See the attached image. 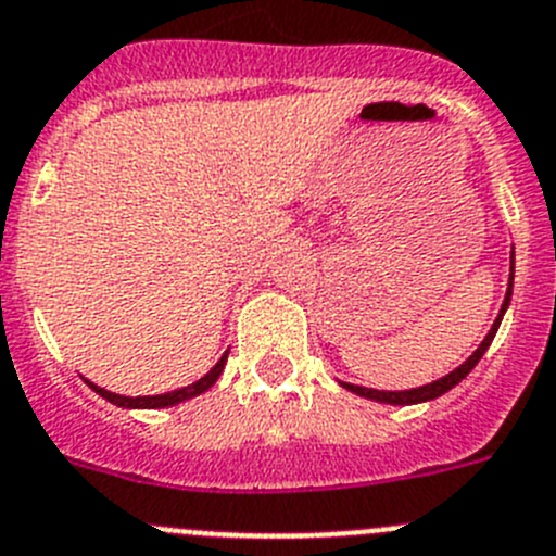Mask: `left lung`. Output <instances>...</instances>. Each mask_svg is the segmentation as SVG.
I'll use <instances>...</instances> for the list:
<instances>
[{
	"label": "left lung",
	"instance_id": "obj_1",
	"mask_svg": "<svg viewBox=\"0 0 556 556\" xmlns=\"http://www.w3.org/2000/svg\"><path fill=\"white\" fill-rule=\"evenodd\" d=\"M508 279H510V282H508V290H505V299H503V306H500L497 320L492 323V328H489V333H486V337H483V342L476 348V353H472L470 358L465 361V364L456 366L454 371H448V375L440 377V380L427 382V386L407 388V391H377V388L353 386V382H339V386L348 388V391H353V393H358V396L371 399V402H380V404H421V402H432V399H438V396H443V393H448L451 388L459 386V382L465 380V377L470 375L472 369H476V364L483 358V353H486V350H489V344H492V339H494V333H497L500 323H503L505 309H508V304H510V295H514V252H510V277Z\"/></svg>",
	"mask_w": 556,
	"mask_h": 556
}]
</instances>
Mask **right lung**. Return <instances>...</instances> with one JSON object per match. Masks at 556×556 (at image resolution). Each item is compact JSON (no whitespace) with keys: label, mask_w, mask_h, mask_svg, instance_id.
<instances>
[{"label":"right lung","mask_w":556,"mask_h":556,"mask_svg":"<svg viewBox=\"0 0 556 556\" xmlns=\"http://www.w3.org/2000/svg\"><path fill=\"white\" fill-rule=\"evenodd\" d=\"M225 361H228V350H225L223 358H219L217 364H214L212 369H208L206 375L201 377V380H195V382H192V386L176 388V391L157 393V396H118V393L105 391V388L94 386V382H89V380H86V386H89L94 393H100V396L105 399V402L116 404V407H127V409H160V407H174V404H181V402H187V399L201 396L203 391H208V388H212L214 382L219 380V375H223Z\"/></svg>","instance_id":"obj_1"}]
</instances>
